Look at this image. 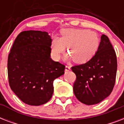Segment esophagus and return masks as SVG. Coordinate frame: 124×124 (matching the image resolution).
<instances>
[{
  "instance_id": "esophagus-1",
  "label": "esophagus",
  "mask_w": 124,
  "mask_h": 124,
  "mask_svg": "<svg viewBox=\"0 0 124 124\" xmlns=\"http://www.w3.org/2000/svg\"><path fill=\"white\" fill-rule=\"evenodd\" d=\"M70 70H71V68H70V66H66V69H65V71H69Z\"/></svg>"
}]
</instances>
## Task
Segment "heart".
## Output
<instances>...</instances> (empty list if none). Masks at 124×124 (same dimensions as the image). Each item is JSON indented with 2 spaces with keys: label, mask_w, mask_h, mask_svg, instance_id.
Masks as SVG:
<instances>
[{
  "label": "heart",
  "mask_w": 124,
  "mask_h": 124,
  "mask_svg": "<svg viewBox=\"0 0 124 124\" xmlns=\"http://www.w3.org/2000/svg\"><path fill=\"white\" fill-rule=\"evenodd\" d=\"M62 37H54L51 42V51L54 58L60 59L67 47V59H73L77 64L88 62L98 50L100 39L94 32L82 29H64Z\"/></svg>",
  "instance_id": "b5f03b06"
}]
</instances>
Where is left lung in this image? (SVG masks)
Segmentation results:
<instances>
[{"label":"left lung","mask_w":124,"mask_h":124,"mask_svg":"<svg viewBox=\"0 0 124 124\" xmlns=\"http://www.w3.org/2000/svg\"><path fill=\"white\" fill-rule=\"evenodd\" d=\"M76 75L73 92L80 102L86 105L100 103L107 98L115 86L117 59L109 38L101 36L95 55L85 64L71 67Z\"/></svg>","instance_id":"obj_1"}]
</instances>
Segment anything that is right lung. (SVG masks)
<instances>
[{
	"label": "right lung",
	"instance_id": "add662e5",
	"mask_svg": "<svg viewBox=\"0 0 124 124\" xmlns=\"http://www.w3.org/2000/svg\"><path fill=\"white\" fill-rule=\"evenodd\" d=\"M52 39L48 33L24 31L18 34L8 59L9 86L25 104L40 106L50 100L53 81L66 66L51 58Z\"/></svg>",
	"mask_w": 124,
	"mask_h": 124
}]
</instances>
